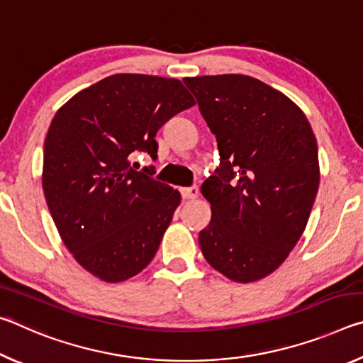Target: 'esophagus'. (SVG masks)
<instances>
[{
	"mask_svg": "<svg viewBox=\"0 0 363 363\" xmlns=\"http://www.w3.org/2000/svg\"><path fill=\"white\" fill-rule=\"evenodd\" d=\"M181 195H182V199H186V200H194V199H196V196H199V187H196V186L182 187Z\"/></svg>",
	"mask_w": 363,
	"mask_h": 363,
	"instance_id": "34e87169",
	"label": "esophagus"
}]
</instances>
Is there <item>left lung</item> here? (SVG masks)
Here are the masks:
<instances>
[{"instance_id": "1", "label": "left lung", "mask_w": 363, "mask_h": 363, "mask_svg": "<svg viewBox=\"0 0 363 363\" xmlns=\"http://www.w3.org/2000/svg\"><path fill=\"white\" fill-rule=\"evenodd\" d=\"M216 136L219 167L201 184L211 220L205 259L240 284L272 274L303 235L320 171L317 140L296 104L247 75L184 78Z\"/></svg>"}]
</instances>
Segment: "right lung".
Masks as SVG:
<instances>
[{
    "instance_id": "add662e5",
    "label": "right lung",
    "mask_w": 363,
    "mask_h": 363,
    "mask_svg": "<svg viewBox=\"0 0 363 363\" xmlns=\"http://www.w3.org/2000/svg\"><path fill=\"white\" fill-rule=\"evenodd\" d=\"M194 104L179 79L118 73L54 115L43 160L46 203L65 247L97 279L128 280L155 256L181 195L130 158L157 160L158 130Z\"/></svg>"
}]
</instances>
